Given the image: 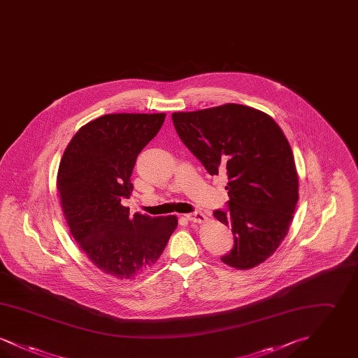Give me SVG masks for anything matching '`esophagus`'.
<instances>
[{
	"instance_id": "obj_1",
	"label": "esophagus",
	"mask_w": 358,
	"mask_h": 358,
	"mask_svg": "<svg viewBox=\"0 0 358 358\" xmlns=\"http://www.w3.org/2000/svg\"><path fill=\"white\" fill-rule=\"evenodd\" d=\"M187 220L190 222H196V224H203L206 222V216H205L203 212L197 210V212H193V213H189L187 215Z\"/></svg>"
}]
</instances>
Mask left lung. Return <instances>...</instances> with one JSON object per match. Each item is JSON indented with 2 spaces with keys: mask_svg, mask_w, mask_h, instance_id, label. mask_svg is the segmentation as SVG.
<instances>
[{
  "mask_svg": "<svg viewBox=\"0 0 358 358\" xmlns=\"http://www.w3.org/2000/svg\"><path fill=\"white\" fill-rule=\"evenodd\" d=\"M171 120L208 173L228 177V209L213 212L235 238L222 263L241 271L262 264L286 238L299 199L285 133L268 114L235 103L173 113Z\"/></svg>",
  "mask_w": 358,
  "mask_h": 358,
  "instance_id": "8db88e82",
  "label": "left lung"
}]
</instances>
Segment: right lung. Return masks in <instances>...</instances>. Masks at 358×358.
<instances>
[{"mask_svg": "<svg viewBox=\"0 0 358 358\" xmlns=\"http://www.w3.org/2000/svg\"><path fill=\"white\" fill-rule=\"evenodd\" d=\"M166 114H107L82 126L60 159L56 187L69 232L102 273L120 280L150 270L178 220L130 217L122 199L133 192L136 157Z\"/></svg>", "mask_w": 358, "mask_h": 358, "instance_id": "right-lung-1", "label": "right lung"}]
</instances>
